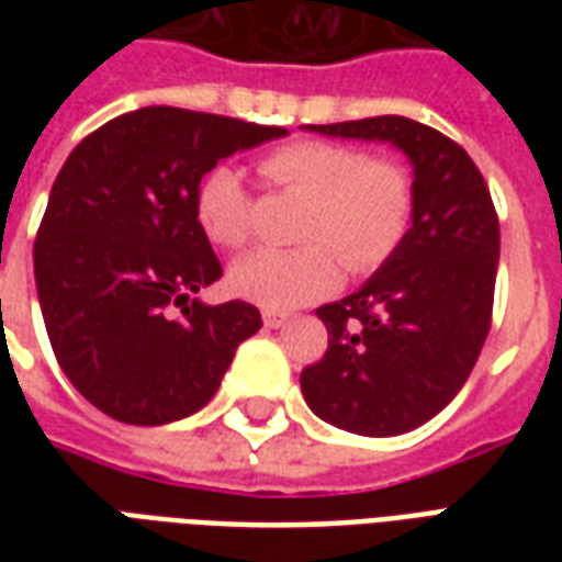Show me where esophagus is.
<instances>
[{
	"label": "esophagus",
	"mask_w": 562,
	"mask_h": 562,
	"mask_svg": "<svg viewBox=\"0 0 562 562\" xmlns=\"http://www.w3.org/2000/svg\"><path fill=\"white\" fill-rule=\"evenodd\" d=\"M261 318H265V325H268V328H282V325L289 322V313H280V310H265Z\"/></svg>",
	"instance_id": "1"
}]
</instances>
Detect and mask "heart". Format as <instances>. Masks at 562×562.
<instances>
[{
    "label": "heart",
    "instance_id": "b5f03b06",
    "mask_svg": "<svg viewBox=\"0 0 562 562\" xmlns=\"http://www.w3.org/2000/svg\"><path fill=\"white\" fill-rule=\"evenodd\" d=\"M273 189L304 198L292 249H256L228 273L232 289L268 310H289L325 294L337 268L364 277L389 265L415 216L409 168L391 156H367L342 140L304 138L258 161ZM256 201L234 168H213L195 195V220L210 244L240 249L252 237Z\"/></svg>",
    "mask_w": 562,
    "mask_h": 562
}]
</instances>
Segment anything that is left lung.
<instances>
[{
	"label": "left lung",
	"mask_w": 562,
	"mask_h": 562,
	"mask_svg": "<svg viewBox=\"0 0 562 562\" xmlns=\"http://www.w3.org/2000/svg\"><path fill=\"white\" fill-rule=\"evenodd\" d=\"M310 128L391 140L415 165L406 240L358 292L318 306L328 349L301 373L322 422L361 436L406 434L454 401L494 322L499 220L491 189L458 140L406 116Z\"/></svg>",
	"instance_id": "8db88e82"
}]
</instances>
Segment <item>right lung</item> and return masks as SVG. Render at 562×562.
<instances>
[{"instance_id": "obj_1", "label": "right lung", "mask_w": 562, "mask_h": 562, "mask_svg": "<svg viewBox=\"0 0 562 562\" xmlns=\"http://www.w3.org/2000/svg\"><path fill=\"white\" fill-rule=\"evenodd\" d=\"M285 128L153 104L104 123L56 173L35 237V285L68 382L123 424L207 406L234 349L261 328L246 301L201 304L222 277L198 228L201 177Z\"/></svg>"}]
</instances>
